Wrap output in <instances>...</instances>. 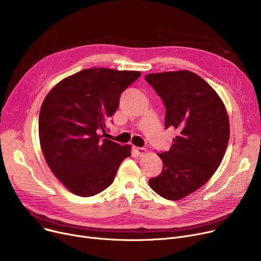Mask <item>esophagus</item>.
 <instances>
[{
    "label": "esophagus",
    "mask_w": 261,
    "mask_h": 261,
    "mask_svg": "<svg viewBox=\"0 0 261 261\" xmlns=\"http://www.w3.org/2000/svg\"><path fill=\"white\" fill-rule=\"evenodd\" d=\"M133 150H134L135 154H138L140 156H142V155H144L146 153V149L142 148V147H133Z\"/></svg>",
    "instance_id": "obj_1"
}]
</instances>
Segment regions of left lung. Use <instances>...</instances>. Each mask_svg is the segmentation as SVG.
I'll use <instances>...</instances> for the list:
<instances>
[{
    "label": "left lung",
    "mask_w": 261,
    "mask_h": 261,
    "mask_svg": "<svg viewBox=\"0 0 261 261\" xmlns=\"http://www.w3.org/2000/svg\"><path fill=\"white\" fill-rule=\"evenodd\" d=\"M145 79L165 105V128L179 132L168 151L159 153L163 169L149 185L163 198L180 200L220 165L229 139L228 116L216 91L193 72L148 74Z\"/></svg>",
    "instance_id": "left-lung-1"
}]
</instances>
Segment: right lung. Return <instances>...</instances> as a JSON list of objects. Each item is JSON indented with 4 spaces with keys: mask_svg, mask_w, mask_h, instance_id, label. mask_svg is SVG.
Returning a JSON list of instances; mask_svg holds the SVG:
<instances>
[{
    "mask_svg": "<svg viewBox=\"0 0 261 261\" xmlns=\"http://www.w3.org/2000/svg\"><path fill=\"white\" fill-rule=\"evenodd\" d=\"M141 76L135 71L88 68L60 81L39 114V139L53 173L74 195L92 197L114 181L130 146L102 139L121 93Z\"/></svg>",
    "mask_w": 261,
    "mask_h": 261,
    "instance_id": "1",
    "label": "right lung"
}]
</instances>
